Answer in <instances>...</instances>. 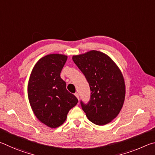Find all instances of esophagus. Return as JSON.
I'll return each mask as SVG.
<instances>
[{
    "label": "esophagus",
    "instance_id": "1",
    "mask_svg": "<svg viewBox=\"0 0 155 155\" xmlns=\"http://www.w3.org/2000/svg\"><path fill=\"white\" fill-rule=\"evenodd\" d=\"M75 96L76 97H77V98H78V99H79V97H79V94H78V93H75Z\"/></svg>",
    "mask_w": 155,
    "mask_h": 155
}]
</instances>
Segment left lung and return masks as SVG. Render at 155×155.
I'll return each instance as SVG.
<instances>
[{"label":"left lung","instance_id":"left-lung-1","mask_svg":"<svg viewBox=\"0 0 155 155\" xmlns=\"http://www.w3.org/2000/svg\"><path fill=\"white\" fill-rule=\"evenodd\" d=\"M73 61L90 86L89 101H80L88 120L97 125L110 123L120 112L125 97V84L119 68L107 55L96 50L73 56Z\"/></svg>","mask_w":155,"mask_h":155}]
</instances>
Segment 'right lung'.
<instances>
[{
  "label": "right lung",
  "instance_id": "obj_1",
  "mask_svg": "<svg viewBox=\"0 0 155 155\" xmlns=\"http://www.w3.org/2000/svg\"><path fill=\"white\" fill-rule=\"evenodd\" d=\"M67 59V56L58 54L43 57L30 76L28 97L32 110L41 123L51 128L63 124L69 111L78 102L61 78Z\"/></svg>",
  "mask_w": 155,
  "mask_h": 155
}]
</instances>
